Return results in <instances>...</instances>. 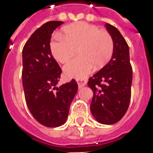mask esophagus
<instances>
[{
  "instance_id": "34e87169",
  "label": "esophagus",
  "mask_w": 153,
  "mask_h": 153,
  "mask_svg": "<svg viewBox=\"0 0 153 153\" xmlns=\"http://www.w3.org/2000/svg\"><path fill=\"white\" fill-rule=\"evenodd\" d=\"M77 82H78V85H79V88L83 87L84 85H85L86 84V81L85 79H78L77 80Z\"/></svg>"
}]
</instances>
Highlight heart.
<instances>
[{
  "instance_id": "b5f03b06",
  "label": "heart",
  "mask_w": 153,
  "mask_h": 153,
  "mask_svg": "<svg viewBox=\"0 0 153 153\" xmlns=\"http://www.w3.org/2000/svg\"><path fill=\"white\" fill-rule=\"evenodd\" d=\"M64 36L56 33L50 42L53 57L61 64L70 60L78 48V58L64 67L68 78L84 79L95 68H102L114 52L112 37L105 30L85 22L69 25L64 29Z\"/></svg>"
}]
</instances>
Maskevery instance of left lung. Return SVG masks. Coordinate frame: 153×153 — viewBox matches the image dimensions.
Returning <instances> with one entry per match:
<instances>
[{
	"mask_svg": "<svg viewBox=\"0 0 153 153\" xmlns=\"http://www.w3.org/2000/svg\"><path fill=\"white\" fill-rule=\"evenodd\" d=\"M114 42L111 59L90 77L88 85L94 92L90 110L100 123L114 124L126 114L131 97L132 67L129 46L116 27L105 24Z\"/></svg>",
	"mask_w": 153,
	"mask_h": 153,
	"instance_id": "8db88e82",
	"label": "left lung"
}]
</instances>
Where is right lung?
<instances>
[{
  "label": "right lung",
  "mask_w": 153,
  "mask_h": 153,
  "mask_svg": "<svg viewBox=\"0 0 153 153\" xmlns=\"http://www.w3.org/2000/svg\"><path fill=\"white\" fill-rule=\"evenodd\" d=\"M49 21L32 33L23 48L22 79L25 100L37 121L47 127H57L67 120L78 84L70 82L56 87L62 70L50 50L52 33L63 24Z\"/></svg>",
  "instance_id": "1"
}]
</instances>
